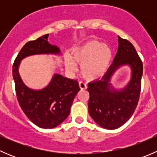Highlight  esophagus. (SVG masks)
<instances>
[{"label":"esophagus","instance_id":"esophagus-1","mask_svg":"<svg viewBox=\"0 0 157 157\" xmlns=\"http://www.w3.org/2000/svg\"><path fill=\"white\" fill-rule=\"evenodd\" d=\"M79 86H80V88L81 89V90H86V88H87V86H86V84L85 83H83V82H79Z\"/></svg>","mask_w":157,"mask_h":157}]
</instances>
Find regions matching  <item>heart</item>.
<instances>
[{
    "label": "heart",
    "mask_w": 157,
    "mask_h": 157,
    "mask_svg": "<svg viewBox=\"0 0 157 157\" xmlns=\"http://www.w3.org/2000/svg\"><path fill=\"white\" fill-rule=\"evenodd\" d=\"M71 58L66 57L64 64L71 72L77 70V64L80 65L82 76L87 80L101 78L108 71L112 54L106 44L96 40H90L71 50Z\"/></svg>",
    "instance_id": "1"
}]
</instances>
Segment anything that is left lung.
<instances>
[{
    "mask_svg": "<svg viewBox=\"0 0 157 157\" xmlns=\"http://www.w3.org/2000/svg\"><path fill=\"white\" fill-rule=\"evenodd\" d=\"M118 52L113 62L101 80L88 83L89 114L95 122L105 129L121 127L132 116L140 93L143 64L134 45L118 36ZM128 65L132 70L131 80L124 88L116 90L110 83L115 71Z\"/></svg>",
    "mask_w": 157,
    "mask_h": 157,
    "instance_id": "1",
    "label": "left lung"
}]
</instances>
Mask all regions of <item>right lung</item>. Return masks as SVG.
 Segmentation results:
<instances>
[{"label":"right lung","mask_w":157,"mask_h":157,"mask_svg":"<svg viewBox=\"0 0 157 157\" xmlns=\"http://www.w3.org/2000/svg\"><path fill=\"white\" fill-rule=\"evenodd\" d=\"M48 34L44 35L23 45L13 65V77L16 94L22 110L28 118L41 128H53L68 117L76 95L80 90L77 80L55 74L47 86L42 90H33L22 80L19 66L23 58L35 55H60V48L51 45Z\"/></svg>","instance_id":"obj_1"}]
</instances>
